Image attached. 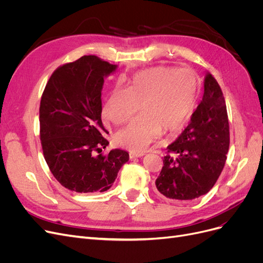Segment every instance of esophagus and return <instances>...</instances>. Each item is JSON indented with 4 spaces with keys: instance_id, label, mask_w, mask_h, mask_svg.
I'll return each mask as SVG.
<instances>
[{
    "instance_id": "1",
    "label": "esophagus",
    "mask_w": 263,
    "mask_h": 263,
    "mask_svg": "<svg viewBox=\"0 0 263 263\" xmlns=\"http://www.w3.org/2000/svg\"><path fill=\"white\" fill-rule=\"evenodd\" d=\"M145 154L144 153H129V157H130V159H135V158H140V157H142L144 156Z\"/></svg>"
}]
</instances>
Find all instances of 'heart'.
I'll list each match as a JSON object with an SVG mask.
<instances>
[{
  "instance_id": "b5f03b06",
  "label": "heart",
  "mask_w": 263,
  "mask_h": 263,
  "mask_svg": "<svg viewBox=\"0 0 263 263\" xmlns=\"http://www.w3.org/2000/svg\"><path fill=\"white\" fill-rule=\"evenodd\" d=\"M200 80L192 70L156 67L137 73L128 89L115 87L109 93L102 114L106 121L126 123L140 108L142 114L115 135L119 146L142 153L162 132L182 129L192 117Z\"/></svg>"
}]
</instances>
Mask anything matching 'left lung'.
Here are the masks:
<instances>
[{"instance_id":"8db88e82","label":"left lung","mask_w":263,"mask_h":263,"mask_svg":"<svg viewBox=\"0 0 263 263\" xmlns=\"http://www.w3.org/2000/svg\"><path fill=\"white\" fill-rule=\"evenodd\" d=\"M229 148V124L220 86L206 71L204 93L190 124L163 158L157 190L165 197L189 201L206 194L224 169Z\"/></svg>"}]
</instances>
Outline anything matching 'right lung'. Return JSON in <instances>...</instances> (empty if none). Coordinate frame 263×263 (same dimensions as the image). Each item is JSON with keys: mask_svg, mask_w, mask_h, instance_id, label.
<instances>
[{"mask_svg": "<svg viewBox=\"0 0 263 263\" xmlns=\"http://www.w3.org/2000/svg\"><path fill=\"white\" fill-rule=\"evenodd\" d=\"M116 65L83 55L58 68L50 77L39 107L45 160L62 186L77 193L105 192L112 187L129 155L112 149L102 124V89Z\"/></svg>", "mask_w": 263, "mask_h": 263, "instance_id": "right-lung-1", "label": "right lung"}]
</instances>
